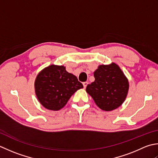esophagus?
Masks as SVG:
<instances>
[{
  "label": "esophagus",
  "instance_id": "obj_1",
  "mask_svg": "<svg viewBox=\"0 0 158 158\" xmlns=\"http://www.w3.org/2000/svg\"><path fill=\"white\" fill-rule=\"evenodd\" d=\"M82 85H83V86H84V88H86V86L88 85V82H83L82 83Z\"/></svg>",
  "mask_w": 158,
  "mask_h": 158
}]
</instances>
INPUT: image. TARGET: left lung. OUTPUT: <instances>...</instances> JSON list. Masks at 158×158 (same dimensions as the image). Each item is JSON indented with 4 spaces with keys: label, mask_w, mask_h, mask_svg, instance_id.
<instances>
[{
    "label": "left lung",
    "mask_w": 158,
    "mask_h": 158,
    "mask_svg": "<svg viewBox=\"0 0 158 158\" xmlns=\"http://www.w3.org/2000/svg\"><path fill=\"white\" fill-rule=\"evenodd\" d=\"M95 81L88 85L86 91L98 107L111 111L125 102L129 91V81L117 64L100 65L94 72Z\"/></svg>",
    "instance_id": "1"
}]
</instances>
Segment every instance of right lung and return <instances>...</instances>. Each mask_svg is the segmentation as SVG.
I'll list each match as a JSON object with an SVG mask.
<instances>
[{
	"mask_svg": "<svg viewBox=\"0 0 158 158\" xmlns=\"http://www.w3.org/2000/svg\"><path fill=\"white\" fill-rule=\"evenodd\" d=\"M34 85L38 101L45 108L54 111L63 108L73 93L83 88L77 77L67 72L65 66L54 64L38 73Z\"/></svg>",
	"mask_w": 158,
	"mask_h": 158,
	"instance_id": "right-lung-1",
	"label": "right lung"
}]
</instances>
